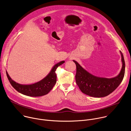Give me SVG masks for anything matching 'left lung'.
Wrapping results in <instances>:
<instances>
[{"label":"left lung","instance_id":"1","mask_svg":"<svg viewBox=\"0 0 131 131\" xmlns=\"http://www.w3.org/2000/svg\"><path fill=\"white\" fill-rule=\"evenodd\" d=\"M122 67L119 75L113 78H100L92 75L84 69L76 61L75 76L76 83L84 94L95 97H105L114 92L122 82L125 73V62L120 51Z\"/></svg>","mask_w":131,"mask_h":131}]
</instances>
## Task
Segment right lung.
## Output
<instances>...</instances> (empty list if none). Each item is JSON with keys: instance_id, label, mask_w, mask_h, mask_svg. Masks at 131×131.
<instances>
[{"instance_id": "right-lung-1", "label": "right lung", "mask_w": 131, "mask_h": 131, "mask_svg": "<svg viewBox=\"0 0 131 131\" xmlns=\"http://www.w3.org/2000/svg\"><path fill=\"white\" fill-rule=\"evenodd\" d=\"M64 62V61H61L55 64L48 76L41 81L32 84L22 85L18 84L11 79L7 71L6 74L10 84L17 92L29 96H41L47 94L55 84L57 82V74L55 70Z\"/></svg>"}]
</instances>
